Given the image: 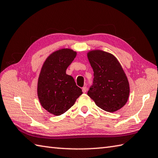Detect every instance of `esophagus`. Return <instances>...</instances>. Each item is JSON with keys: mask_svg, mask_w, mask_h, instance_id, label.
<instances>
[{"mask_svg": "<svg viewBox=\"0 0 158 158\" xmlns=\"http://www.w3.org/2000/svg\"><path fill=\"white\" fill-rule=\"evenodd\" d=\"M82 91L83 93H85V92H87V88H86V86H83L82 88Z\"/></svg>", "mask_w": 158, "mask_h": 158, "instance_id": "34e87169", "label": "esophagus"}]
</instances>
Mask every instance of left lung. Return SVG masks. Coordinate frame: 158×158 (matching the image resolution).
<instances>
[{"label": "left lung", "instance_id": "obj_1", "mask_svg": "<svg viewBox=\"0 0 158 158\" xmlns=\"http://www.w3.org/2000/svg\"><path fill=\"white\" fill-rule=\"evenodd\" d=\"M87 57L94 71V84L88 95L96 105L108 112H114L128 101L130 88L126 74L117 58L110 52L91 50Z\"/></svg>", "mask_w": 158, "mask_h": 158}]
</instances>
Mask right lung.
Here are the masks:
<instances>
[{
    "mask_svg": "<svg viewBox=\"0 0 158 158\" xmlns=\"http://www.w3.org/2000/svg\"><path fill=\"white\" fill-rule=\"evenodd\" d=\"M76 55L77 52L71 48L59 49L48 55L40 70L38 99L42 107L53 115L66 112L83 94L73 77L66 73Z\"/></svg>",
    "mask_w": 158,
    "mask_h": 158,
    "instance_id": "add662e5",
    "label": "right lung"
}]
</instances>
